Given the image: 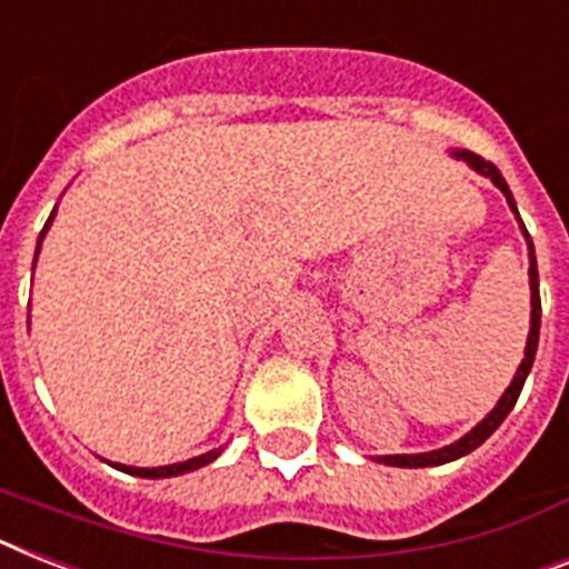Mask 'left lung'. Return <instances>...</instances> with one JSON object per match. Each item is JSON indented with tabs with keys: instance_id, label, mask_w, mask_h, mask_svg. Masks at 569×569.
Listing matches in <instances>:
<instances>
[{
	"instance_id": "1",
	"label": "left lung",
	"mask_w": 569,
	"mask_h": 569,
	"mask_svg": "<svg viewBox=\"0 0 569 569\" xmlns=\"http://www.w3.org/2000/svg\"><path fill=\"white\" fill-rule=\"evenodd\" d=\"M456 160H465V163L473 169V172H479L482 178H488L493 183V187L500 189L502 196H506V201H509L511 212L517 216V221H520V230H523L526 237V244H529V292H532V316H529V336H526V350H523V362L517 365V373L515 380H511V386L506 391H502V397L497 400V406H493L491 412L485 415L482 420H479L477 427L470 429V432H465V436L459 438V441H452V445L447 447H438V450H429V452H397V456H377V461L380 465H391V468H436V465H447V461H456L461 459V456H468V452L477 450L479 445H485L488 438L497 432V427H500L502 420L509 418V412L515 409L517 397H520V391H523V382L526 377H529V371H532V362H535V353H538V336H540V292H538V262H535V248H532V239H529V233H526V224L523 219H520V212H517V204H515V196H511L509 183H506V178L500 174V169L493 163H488L485 157L473 154V151L468 149H452L450 151Z\"/></svg>"
}]
</instances>
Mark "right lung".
Returning <instances> with one entry per match:
<instances>
[{"instance_id": "add662e5", "label": "right lung", "mask_w": 569, "mask_h": 569, "mask_svg": "<svg viewBox=\"0 0 569 569\" xmlns=\"http://www.w3.org/2000/svg\"><path fill=\"white\" fill-rule=\"evenodd\" d=\"M52 219H54V210H52V216H49V221H46V228H43V233H40V239H37L34 262H37V253H40V244H43L46 230L52 228ZM221 450H224V447H219V450H210V452H201V456H196V459L178 461V465H163V468H131V465H119V461H113V468L124 470V473H131V477H142V479H169V477H180V473H192V470L204 468V465H210V461L219 459Z\"/></svg>"}]
</instances>
